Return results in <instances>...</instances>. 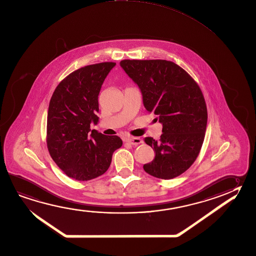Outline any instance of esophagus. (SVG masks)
Returning <instances> with one entry per match:
<instances>
[{
    "instance_id": "obj_1",
    "label": "esophagus",
    "mask_w": 256,
    "mask_h": 256,
    "mask_svg": "<svg viewBox=\"0 0 256 256\" xmlns=\"http://www.w3.org/2000/svg\"><path fill=\"white\" fill-rule=\"evenodd\" d=\"M126 142L131 144L132 146H138L139 144L142 143L143 141H142V139L140 138H134V136H132V138H126Z\"/></svg>"
}]
</instances>
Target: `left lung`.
I'll return each mask as SVG.
<instances>
[{"mask_svg": "<svg viewBox=\"0 0 256 256\" xmlns=\"http://www.w3.org/2000/svg\"><path fill=\"white\" fill-rule=\"evenodd\" d=\"M120 64L138 86L146 110L162 124L159 140L144 138L156 156L144 170L159 179L179 176L195 162L205 138L208 110L200 86L170 61L125 59Z\"/></svg>", "mask_w": 256, "mask_h": 256, "instance_id": "left-lung-1", "label": "left lung"}]
</instances>
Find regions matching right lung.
<instances>
[{"instance_id":"obj_1","label":"right lung","mask_w":256,"mask_h":256,"mask_svg":"<svg viewBox=\"0 0 256 256\" xmlns=\"http://www.w3.org/2000/svg\"><path fill=\"white\" fill-rule=\"evenodd\" d=\"M113 62L86 66L71 72L56 86L50 100L46 144L50 156L68 177L89 180L104 174L113 152L122 148L118 136L90 130L99 118L98 96Z\"/></svg>"}]
</instances>
